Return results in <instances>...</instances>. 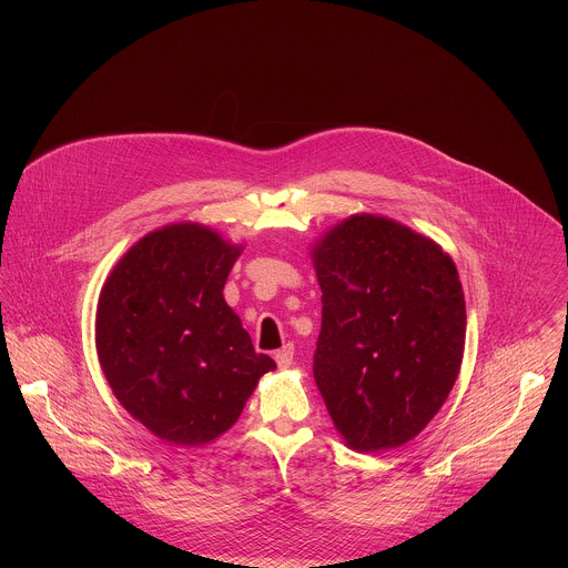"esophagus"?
Returning <instances> with one entry per match:
<instances>
[{
  "instance_id": "1",
  "label": "esophagus",
  "mask_w": 568,
  "mask_h": 568,
  "mask_svg": "<svg viewBox=\"0 0 568 568\" xmlns=\"http://www.w3.org/2000/svg\"><path fill=\"white\" fill-rule=\"evenodd\" d=\"M293 356H295V347L291 343H286L282 349L275 352V363L280 369H288L293 365Z\"/></svg>"
}]
</instances>
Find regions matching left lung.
Returning <instances> with one entry per match:
<instances>
[{
  "mask_svg": "<svg viewBox=\"0 0 568 568\" xmlns=\"http://www.w3.org/2000/svg\"><path fill=\"white\" fill-rule=\"evenodd\" d=\"M322 286L315 383L343 442L383 453L417 437L464 358L466 300L453 257L378 214H352L313 244Z\"/></svg>",
  "mask_w": 568,
  "mask_h": 568,
  "instance_id": "left-lung-1",
  "label": "left lung"
}]
</instances>
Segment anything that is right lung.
<instances>
[{
    "instance_id": "add662e5",
    "label": "right lung",
    "mask_w": 568,
    "mask_h": 568,
    "mask_svg": "<svg viewBox=\"0 0 568 568\" xmlns=\"http://www.w3.org/2000/svg\"><path fill=\"white\" fill-rule=\"evenodd\" d=\"M243 248L201 223L163 225L118 260L100 291L102 374L118 403L165 444L194 448L221 437L275 369L223 297Z\"/></svg>"
}]
</instances>
